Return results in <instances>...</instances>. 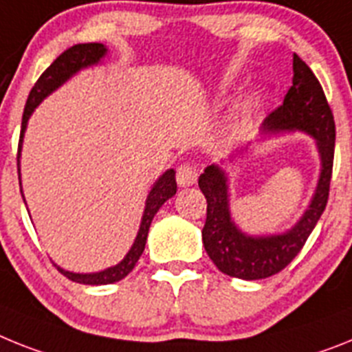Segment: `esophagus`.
Segmentation results:
<instances>
[{"mask_svg": "<svg viewBox=\"0 0 352 352\" xmlns=\"http://www.w3.org/2000/svg\"><path fill=\"white\" fill-rule=\"evenodd\" d=\"M197 176H199V173H197L196 165L185 164L176 173V182H178L179 187H192L197 182Z\"/></svg>", "mask_w": 352, "mask_h": 352, "instance_id": "esophagus-1", "label": "esophagus"}]
</instances>
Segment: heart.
Here are the masks:
<instances>
[{"instance_id":"1","label":"heart","mask_w":352,"mask_h":352,"mask_svg":"<svg viewBox=\"0 0 352 352\" xmlns=\"http://www.w3.org/2000/svg\"><path fill=\"white\" fill-rule=\"evenodd\" d=\"M251 101H253V99H248V104H249V103H251Z\"/></svg>"}]
</instances>
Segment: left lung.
Instances as JSON below:
<instances>
[{
	"mask_svg": "<svg viewBox=\"0 0 352 352\" xmlns=\"http://www.w3.org/2000/svg\"><path fill=\"white\" fill-rule=\"evenodd\" d=\"M290 131H302L314 137L320 158V174L308 208L283 233H244L231 217L226 170L212 164L199 176V188L208 203L203 244L210 260L231 278L254 281L278 274L301 251L326 208L335 155V121L319 80L297 55H294L292 87L288 89L283 104L263 121L260 140ZM244 151H248V146L233 153L230 162Z\"/></svg>",
	"mask_w": 352,
	"mask_h": 352,
	"instance_id": "8db88e82",
	"label": "left lung"
}]
</instances>
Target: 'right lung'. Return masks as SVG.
<instances>
[{"label": "right lung", "instance_id": "1", "mask_svg": "<svg viewBox=\"0 0 352 352\" xmlns=\"http://www.w3.org/2000/svg\"><path fill=\"white\" fill-rule=\"evenodd\" d=\"M108 50L104 44H99V42H90V44H76V46L65 50L58 58L50 65V67L41 74V78L37 80V83L33 85L32 92L28 96V101H26L25 113H23V124H21V137H19V151H17V173H19V185H21V147H23V139H25L26 126H28V119L32 117L33 110L38 107V104L51 94L55 92L58 87L64 85L69 78H73L74 74L80 73L82 69L92 67V65H98L101 60L107 56ZM174 169H167L160 178L153 183L151 190L147 194L146 206H144L142 221H140L139 233L135 236L133 245L130 248V251L126 253V256L122 258L121 262L113 267H108L104 270H99V272H89V274H80V272H71V270H65L62 267L55 265L56 269L69 278L71 281H76V283L82 285H110L116 283V281H121L122 278L130 274L133 270L135 263L139 262L140 254L144 253V248H146L147 240V231L151 226L153 217L156 215V212L160 210V206L164 205L165 201L170 199V197L176 194V178H174ZM21 194H23V188H21ZM25 197V196H23ZM26 203V201H25Z\"/></svg>", "mask_w": 352, "mask_h": 352}]
</instances>
